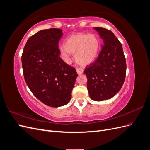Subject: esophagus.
<instances>
[{
	"label": "esophagus",
	"instance_id": "1",
	"mask_svg": "<svg viewBox=\"0 0 150 150\" xmlns=\"http://www.w3.org/2000/svg\"><path fill=\"white\" fill-rule=\"evenodd\" d=\"M83 71H84V70H83V69H82V68H80V67L76 68V72H77V73H78V74H82L83 72Z\"/></svg>",
	"mask_w": 150,
	"mask_h": 150
}]
</instances>
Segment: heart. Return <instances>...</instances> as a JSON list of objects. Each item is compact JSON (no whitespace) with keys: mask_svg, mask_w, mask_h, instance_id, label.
<instances>
[{"mask_svg":"<svg viewBox=\"0 0 150 150\" xmlns=\"http://www.w3.org/2000/svg\"><path fill=\"white\" fill-rule=\"evenodd\" d=\"M100 47V42L95 34L77 33L69 36L64 41V46L60 47L61 53L69 61L71 53H74V59L81 66L89 65L96 59Z\"/></svg>","mask_w":150,"mask_h":150,"instance_id":"obj_1","label":"heart"}]
</instances>
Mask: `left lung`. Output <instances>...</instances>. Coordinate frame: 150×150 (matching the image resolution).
<instances>
[{
	"label": "left lung",
	"instance_id": "1",
	"mask_svg": "<svg viewBox=\"0 0 150 150\" xmlns=\"http://www.w3.org/2000/svg\"><path fill=\"white\" fill-rule=\"evenodd\" d=\"M94 29L103 39L104 45L98 58L86 67L87 88L93 100L109 99L120 91L125 82L126 58L122 45L110 30L100 27Z\"/></svg>",
	"mask_w": 150,
	"mask_h": 150
}]
</instances>
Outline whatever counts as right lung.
Instances as JSON below:
<instances>
[{"label":"right lung","mask_w":150,"mask_h":150,"mask_svg":"<svg viewBox=\"0 0 150 150\" xmlns=\"http://www.w3.org/2000/svg\"><path fill=\"white\" fill-rule=\"evenodd\" d=\"M62 35L59 29L38 32L28 40L21 58L30 91L44 104L55 108L69 103L78 76L75 68L60 57L58 44Z\"/></svg>","instance_id":"obj_1"}]
</instances>
